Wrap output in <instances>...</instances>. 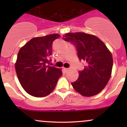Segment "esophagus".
<instances>
[{
	"label": "esophagus",
	"instance_id": "34e87169",
	"mask_svg": "<svg viewBox=\"0 0 127 127\" xmlns=\"http://www.w3.org/2000/svg\"><path fill=\"white\" fill-rule=\"evenodd\" d=\"M63 69H64V70L65 72H67V71L68 70V68H64V67H63Z\"/></svg>",
	"mask_w": 127,
	"mask_h": 127
}]
</instances>
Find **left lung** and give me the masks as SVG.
<instances>
[{
	"label": "left lung",
	"instance_id": "1",
	"mask_svg": "<svg viewBox=\"0 0 127 127\" xmlns=\"http://www.w3.org/2000/svg\"><path fill=\"white\" fill-rule=\"evenodd\" d=\"M64 40L75 46L79 60L85 63L79 78L72 83L73 88L83 96L91 97L100 93L111 76L113 58L111 52L100 39L82 32L68 33Z\"/></svg>",
	"mask_w": 127,
	"mask_h": 127
}]
</instances>
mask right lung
I'll list each match as a JSON object with an SVG mask.
<instances>
[{
    "mask_svg": "<svg viewBox=\"0 0 127 127\" xmlns=\"http://www.w3.org/2000/svg\"><path fill=\"white\" fill-rule=\"evenodd\" d=\"M59 34L34 37L21 48L15 63V70L22 87L36 97L48 95L54 90L62 70L49 65L51 62L52 42Z\"/></svg>",
    "mask_w": 127,
    "mask_h": 127,
    "instance_id": "obj_1",
    "label": "right lung"
}]
</instances>
